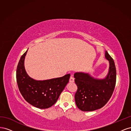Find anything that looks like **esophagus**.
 Wrapping results in <instances>:
<instances>
[{
  "mask_svg": "<svg viewBox=\"0 0 131 131\" xmlns=\"http://www.w3.org/2000/svg\"><path fill=\"white\" fill-rule=\"evenodd\" d=\"M69 82H74V78L73 77L71 76L69 79Z\"/></svg>",
  "mask_w": 131,
  "mask_h": 131,
  "instance_id": "obj_1",
  "label": "esophagus"
}]
</instances>
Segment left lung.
<instances>
[{"label":"left lung","mask_w":131,"mask_h":131,"mask_svg":"<svg viewBox=\"0 0 131 131\" xmlns=\"http://www.w3.org/2000/svg\"><path fill=\"white\" fill-rule=\"evenodd\" d=\"M105 57L109 62V72L103 79H95L88 73H75L78 90L75 101L78 108L84 112H92L104 106L112 97L116 84V70L113 59L106 51Z\"/></svg>","instance_id":"8db88e82"}]
</instances>
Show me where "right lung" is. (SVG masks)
Instances as JSON below:
<instances>
[{"mask_svg": "<svg viewBox=\"0 0 131 131\" xmlns=\"http://www.w3.org/2000/svg\"><path fill=\"white\" fill-rule=\"evenodd\" d=\"M27 51L21 56L17 67L16 80L19 90L31 105L39 109L50 108L57 102L69 82L70 74L43 81L31 78L27 74L24 66Z\"/></svg>", "mask_w": 131, "mask_h": 131, "instance_id": "1", "label": "right lung"}]
</instances>
